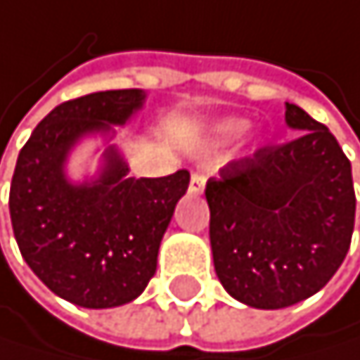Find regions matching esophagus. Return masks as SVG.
Returning <instances> with one entry per match:
<instances>
[{"instance_id":"1","label":"esophagus","mask_w":360,"mask_h":360,"mask_svg":"<svg viewBox=\"0 0 360 360\" xmlns=\"http://www.w3.org/2000/svg\"><path fill=\"white\" fill-rule=\"evenodd\" d=\"M204 186H206V178L202 174H193L191 176V184H188V191L193 195H202L204 193Z\"/></svg>"}]
</instances>
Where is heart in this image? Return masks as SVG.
Masks as SVG:
<instances>
[{"label": "heart", "mask_w": 360, "mask_h": 360, "mask_svg": "<svg viewBox=\"0 0 360 360\" xmlns=\"http://www.w3.org/2000/svg\"><path fill=\"white\" fill-rule=\"evenodd\" d=\"M247 127H249V122H245V120H227V122H223L221 127H219V137L221 139H233V137H238V135H243L245 131H247Z\"/></svg>", "instance_id": "heart-1"}]
</instances>
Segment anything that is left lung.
Masks as SVG:
<instances>
[{"instance_id": "obj_1", "label": "left lung", "mask_w": 360, "mask_h": 360, "mask_svg": "<svg viewBox=\"0 0 360 360\" xmlns=\"http://www.w3.org/2000/svg\"><path fill=\"white\" fill-rule=\"evenodd\" d=\"M300 135L225 165L206 184L214 271L229 296L283 309L320 292L344 262L356 197L333 133L285 103Z\"/></svg>"}]
</instances>
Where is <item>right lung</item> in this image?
Returning <instances> with one entry per match:
<instances>
[{
	"instance_id": "add662e5",
	"label": "right lung",
	"mask_w": 360,
	"mask_h": 360,
	"mask_svg": "<svg viewBox=\"0 0 360 360\" xmlns=\"http://www.w3.org/2000/svg\"><path fill=\"white\" fill-rule=\"evenodd\" d=\"M143 101V89L66 101L38 124L16 158L8 202L16 245L53 294L85 309L120 307L146 290L174 208L188 188L186 169L129 178L115 146L105 150L92 182L66 178V158L79 139L124 127Z\"/></svg>"
}]
</instances>
